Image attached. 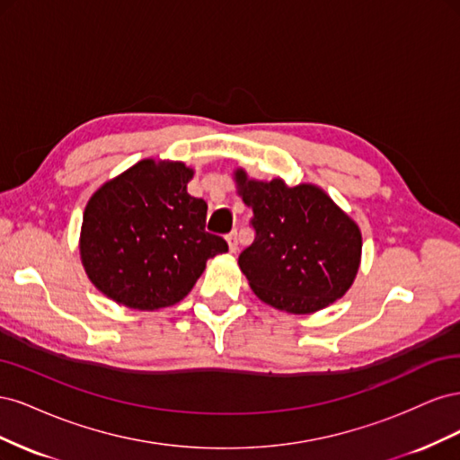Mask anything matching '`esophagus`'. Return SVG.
<instances>
[{
  "instance_id": "esophagus-1",
  "label": "esophagus",
  "mask_w": 460,
  "mask_h": 460,
  "mask_svg": "<svg viewBox=\"0 0 460 460\" xmlns=\"http://www.w3.org/2000/svg\"><path fill=\"white\" fill-rule=\"evenodd\" d=\"M226 242H228V249H230V253H235L238 252V234L235 232H232V234H228V238H226Z\"/></svg>"
}]
</instances>
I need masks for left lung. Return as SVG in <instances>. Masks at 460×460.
Returning <instances> with one entry per match:
<instances>
[{
  "mask_svg": "<svg viewBox=\"0 0 460 460\" xmlns=\"http://www.w3.org/2000/svg\"><path fill=\"white\" fill-rule=\"evenodd\" d=\"M238 196L253 211L255 240L238 264L249 288L278 311L311 314L347 294L363 253L357 222L314 184L249 178L234 171Z\"/></svg>",
  "mask_w": 460,
  "mask_h": 460,
  "instance_id": "1",
  "label": "left lung"
}]
</instances>
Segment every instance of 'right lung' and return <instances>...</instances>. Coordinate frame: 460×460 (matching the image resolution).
<instances>
[{
    "label": "right lung",
    "instance_id": "right-lung-1",
    "mask_svg": "<svg viewBox=\"0 0 460 460\" xmlns=\"http://www.w3.org/2000/svg\"><path fill=\"white\" fill-rule=\"evenodd\" d=\"M193 169L142 159L93 191L82 217L80 261L90 282L128 309L182 301L207 261L228 243L205 232L207 203L191 198Z\"/></svg>",
    "mask_w": 460,
    "mask_h": 460
}]
</instances>
